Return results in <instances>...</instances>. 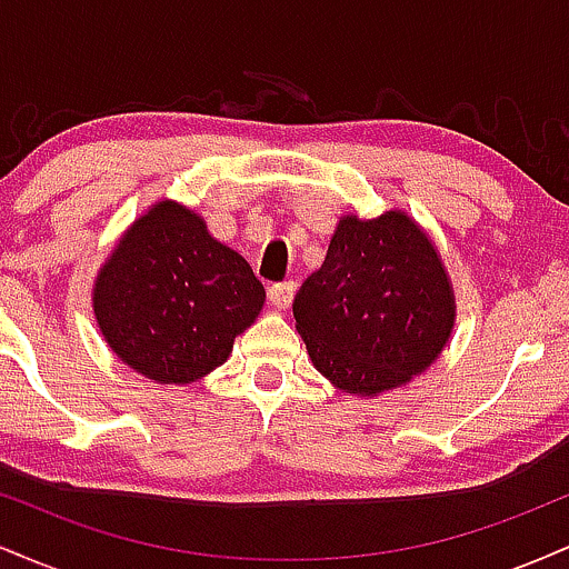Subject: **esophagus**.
<instances>
[{"mask_svg": "<svg viewBox=\"0 0 569 569\" xmlns=\"http://www.w3.org/2000/svg\"><path fill=\"white\" fill-rule=\"evenodd\" d=\"M293 291H297V283L293 280H283V283H272L267 289V297H270V305L278 307V310H286L291 305Z\"/></svg>", "mask_w": 569, "mask_h": 569, "instance_id": "esophagus-1", "label": "esophagus"}]
</instances>
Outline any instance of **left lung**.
I'll use <instances>...</instances> for the list:
<instances>
[{
  "label": "left lung",
  "instance_id": "8db88e82",
  "mask_svg": "<svg viewBox=\"0 0 569 569\" xmlns=\"http://www.w3.org/2000/svg\"><path fill=\"white\" fill-rule=\"evenodd\" d=\"M293 318L323 377L345 393L375 396L436 361L455 297L433 243L409 217H345L321 270L297 291Z\"/></svg>",
  "mask_w": 569,
  "mask_h": 569
}]
</instances>
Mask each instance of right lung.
Listing matches in <instances>:
<instances>
[{
  "label": "right lung",
  "instance_id": "obj_1",
  "mask_svg": "<svg viewBox=\"0 0 569 569\" xmlns=\"http://www.w3.org/2000/svg\"><path fill=\"white\" fill-rule=\"evenodd\" d=\"M262 305L264 286L251 264L171 200L130 227L93 289L109 348L162 385L194 382L224 363Z\"/></svg>",
  "mask_w": 569,
  "mask_h": 569
}]
</instances>
